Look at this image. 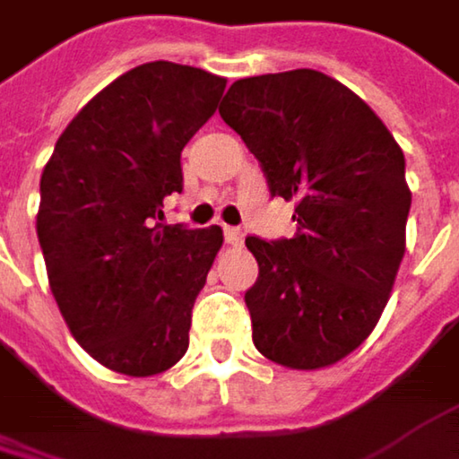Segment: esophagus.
I'll return each mask as SVG.
<instances>
[{
    "mask_svg": "<svg viewBox=\"0 0 459 459\" xmlns=\"http://www.w3.org/2000/svg\"><path fill=\"white\" fill-rule=\"evenodd\" d=\"M225 242L231 245V247H242L245 234L239 231V228H231V225H228V228H225Z\"/></svg>",
    "mask_w": 459,
    "mask_h": 459,
    "instance_id": "34e87169",
    "label": "esophagus"
}]
</instances>
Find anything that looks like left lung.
<instances>
[{
	"mask_svg": "<svg viewBox=\"0 0 459 459\" xmlns=\"http://www.w3.org/2000/svg\"><path fill=\"white\" fill-rule=\"evenodd\" d=\"M220 117L261 160L272 195L296 201V237H247L258 282L245 293L264 358L317 371L377 328L403 253L411 190L382 117L347 85L315 72L245 77Z\"/></svg>",
	"mask_w": 459,
	"mask_h": 459,
	"instance_id": "obj_1",
	"label": "left lung"
}]
</instances>
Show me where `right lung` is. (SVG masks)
Wrapping results in <instances>:
<instances>
[{
  "instance_id": "obj_1",
  "label": "right lung",
  "mask_w": 459,
  "mask_h": 459,
  "mask_svg": "<svg viewBox=\"0 0 459 459\" xmlns=\"http://www.w3.org/2000/svg\"><path fill=\"white\" fill-rule=\"evenodd\" d=\"M225 77L171 61L128 69L64 128L39 179L37 237L53 299L104 368L155 377L187 352L190 312L222 228L163 225L179 152Z\"/></svg>"
}]
</instances>
